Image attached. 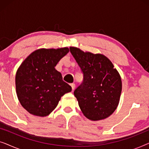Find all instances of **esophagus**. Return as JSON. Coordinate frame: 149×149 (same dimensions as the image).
<instances>
[{"label":"esophagus","instance_id":"obj_1","mask_svg":"<svg viewBox=\"0 0 149 149\" xmlns=\"http://www.w3.org/2000/svg\"><path fill=\"white\" fill-rule=\"evenodd\" d=\"M70 86L72 87V91L74 90V88H75V84H74V83H71V84H70Z\"/></svg>","mask_w":149,"mask_h":149}]
</instances>
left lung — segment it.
<instances>
[{
    "label": "left lung",
    "mask_w": 149,
    "mask_h": 149,
    "mask_svg": "<svg viewBox=\"0 0 149 149\" xmlns=\"http://www.w3.org/2000/svg\"><path fill=\"white\" fill-rule=\"evenodd\" d=\"M70 51L83 72V82L74 91L83 114L91 121L109 117L120 100L122 82L119 72L103 54L84 52L74 47Z\"/></svg>",
    "instance_id": "1"
}]
</instances>
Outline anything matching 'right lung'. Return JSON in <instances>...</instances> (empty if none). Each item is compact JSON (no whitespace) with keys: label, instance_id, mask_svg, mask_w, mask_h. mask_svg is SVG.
Masks as SVG:
<instances>
[{"label":"right lung","instance_id":"add662e5","mask_svg":"<svg viewBox=\"0 0 149 149\" xmlns=\"http://www.w3.org/2000/svg\"><path fill=\"white\" fill-rule=\"evenodd\" d=\"M68 47L39 49L22 63L15 74L16 93L20 104L32 115L46 117L56 109L61 97L72 87L56 70Z\"/></svg>","mask_w":149,"mask_h":149}]
</instances>
